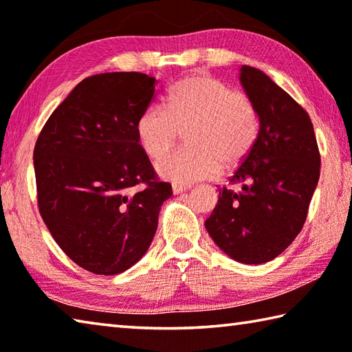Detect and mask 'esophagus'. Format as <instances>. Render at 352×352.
I'll return each instance as SVG.
<instances>
[{
	"instance_id": "1",
	"label": "esophagus",
	"mask_w": 352,
	"mask_h": 352,
	"mask_svg": "<svg viewBox=\"0 0 352 352\" xmlns=\"http://www.w3.org/2000/svg\"><path fill=\"white\" fill-rule=\"evenodd\" d=\"M188 188H190L188 186H179V184H173V186H171V190H173V193H175V195H179V193L187 192Z\"/></svg>"
}]
</instances>
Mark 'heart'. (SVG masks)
Listing matches in <instances>:
<instances>
[{
	"instance_id": "1",
	"label": "heart",
	"mask_w": 352,
	"mask_h": 352,
	"mask_svg": "<svg viewBox=\"0 0 352 352\" xmlns=\"http://www.w3.org/2000/svg\"><path fill=\"white\" fill-rule=\"evenodd\" d=\"M187 131L188 148L160 159L159 176L190 186L212 179L221 168H236L254 150L260 133V116L243 92L207 74H195L173 86L168 109L145 108L135 122L139 146L150 159H159Z\"/></svg>"
}]
</instances>
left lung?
<instances>
[{"mask_svg":"<svg viewBox=\"0 0 352 352\" xmlns=\"http://www.w3.org/2000/svg\"><path fill=\"white\" fill-rule=\"evenodd\" d=\"M239 71L260 116V133L229 179L243 190L219 188L206 229L235 261L261 264L286 250L303 229L320 177V153L309 114L263 71Z\"/></svg>","mask_w":352,"mask_h":352,"instance_id":"1","label":"left lung"}]
</instances>
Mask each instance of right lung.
<instances>
[{"mask_svg":"<svg viewBox=\"0 0 352 352\" xmlns=\"http://www.w3.org/2000/svg\"><path fill=\"white\" fill-rule=\"evenodd\" d=\"M142 72H104L71 91L34 150L40 214L60 249L97 275L125 272L150 248L168 182L156 179L135 122L156 94Z\"/></svg>","mask_w":352,"mask_h":352,"instance_id":"add662e5","label":"right lung"}]
</instances>
